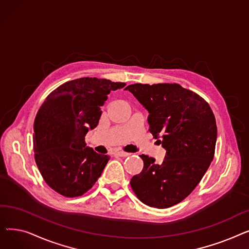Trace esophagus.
<instances>
[{
    "label": "esophagus",
    "mask_w": 249,
    "mask_h": 249,
    "mask_svg": "<svg viewBox=\"0 0 249 249\" xmlns=\"http://www.w3.org/2000/svg\"><path fill=\"white\" fill-rule=\"evenodd\" d=\"M114 155H115V156H121V158H126V156H129V155H130V153L118 150V151H115V152H114Z\"/></svg>",
    "instance_id": "obj_1"
}]
</instances>
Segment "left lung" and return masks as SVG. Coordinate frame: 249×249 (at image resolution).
<instances>
[{"label": "left lung", "instance_id": "left-lung-1", "mask_svg": "<svg viewBox=\"0 0 249 249\" xmlns=\"http://www.w3.org/2000/svg\"><path fill=\"white\" fill-rule=\"evenodd\" d=\"M126 89L148 111L149 131L166 150L160 164L141 154L144 165L130 185L145 205L172 207L194 191L213 160L215 116L202 97L178 84H134Z\"/></svg>", "mask_w": 249, "mask_h": 249}]
</instances>
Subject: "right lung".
I'll return each instance as SVG.
<instances>
[{
  "mask_svg": "<svg viewBox=\"0 0 249 249\" xmlns=\"http://www.w3.org/2000/svg\"><path fill=\"white\" fill-rule=\"evenodd\" d=\"M125 85L81 77L47 96L35 117L33 145L39 172L52 190L73 198L95 185L110 156L87 146L85 136L97 127L110 91Z\"/></svg>",
  "mask_w": 249,
  "mask_h": 249,
  "instance_id": "right-lung-1",
  "label": "right lung"
}]
</instances>
